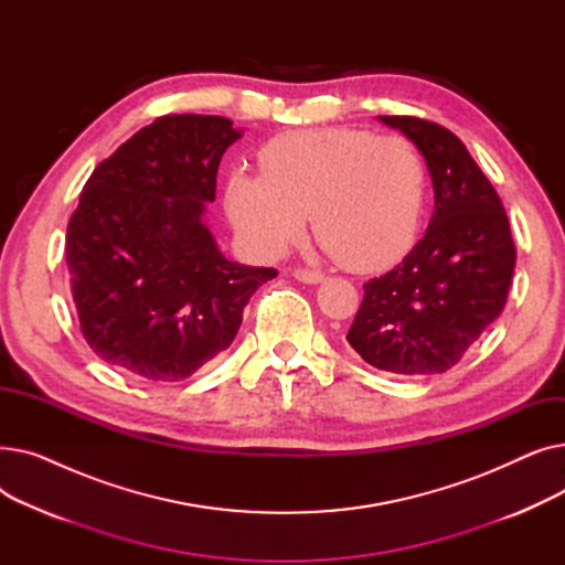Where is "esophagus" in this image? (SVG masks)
<instances>
[{
  "label": "esophagus",
  "mask_w": 565,
  "mask_h": 565,
  "mask_svg": "<svg viewBox=\"0 0 565 565\" xmlns=\"http://www.w3.org/2000/svg\"><path fill=\"white\" fill-rule=\"evenodd\" d=\"M292 277L298 279V281H302V284H320L324 279L322 273H318V270H302V267H298V270L292 273Z\"/></svg>",
  "instance_id": "esophagus-1"
}]
</instances>
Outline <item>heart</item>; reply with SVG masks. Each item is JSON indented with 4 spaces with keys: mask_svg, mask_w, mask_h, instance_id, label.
<instances>
[{
    "mask_svg": "<svg viewBox=\"0 0 565 565\" xmlns=\"http://www.w3.org/2000/svg\"><path fill=\"white\" fill-rule=\"evenodd\" d=\"M260 171L226 181V213L249 249L279 256L313 231L341 265L369 273L398 260L422 222L426 171L405 137L358 128L292 130L260 148Z\"/></svg>",
    "mask_w": 565,
    "mask_h": 565,
    "instance_id": "1",
    "label": "heart"
}]
</instances>
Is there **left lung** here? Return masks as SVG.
<instances>
[{"instance_id": "8db88e82", "label": "left lung", "mask_w": 565, "mask_h": 565, "mask_svg": "<svg viewBox=\"0 0 565 565\" xmlns=\"http://www.w3.org/2000/svg\"><path fill=\"white\" fill-rule=\"evenodd\" d=\"M377 121L419 148L435 211L403 263L364 284L362 307L345 339L380 371L444 373L507 305L515 270L509 217L451 130L417 116H377Z\"/></svg>"}]
</instances>
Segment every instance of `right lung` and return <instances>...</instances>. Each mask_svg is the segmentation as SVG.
<instances>
[{"label": "right lung", "mask_w": 565, "mask_h": 565, "mask_svg": "<svg viewBox=\"0 0 565 565\" xmlns=\"http://www.w3.org/2000/svg\"><path fill=\"white\" fill-rule=\"evenodd\" d=\"M243 137L224 116L156 118L88 178L66 231L82 334L109 366L178 382L226 350L273 267L228 260L203 222L220 160Z\"/></svg>", "instance_id": "1"}]
</instances>
